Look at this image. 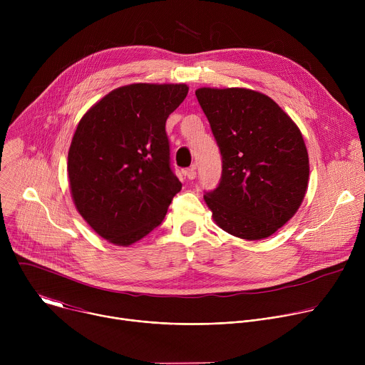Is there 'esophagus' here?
Returning <instances> with one entry per match:
<instances>
[{
  "mask_svg": "<svg viewBox=\"0 0 365 365\" xmlns=\"http://www.w3.org/2000/svg\"><path fill=\"white\" fill-rule=\"evenodd\" d=\"M185 176H186L189 180H193V179L196 178V168H195V166H192V168L186 169V172H185Z\"/></svg>",
  "mask_w": 365,
  "mask_h": 365,
  "instance_id": "esophagus-1",
  "label": "esophagus"
}]
</instances>
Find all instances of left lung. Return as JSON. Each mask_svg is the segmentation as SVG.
Here are the masks:
<instances>
[{
	"label": "left lung",
	"mask_w": 365,
	"mask_h": 365,
	"mask_svg": "<svg viewBox=\"0 0 365 365\" xmlns=\"http://www.w3.org/2000/svg\"><path fill=\"white\" fill-rule=\"evenodd\" d=\"M196 98L222 155V176L203 199L225 232L263 240L299 210L309 155L294 121L267 95L247 88H199Z\"/></svg>",
	"instance_id": "8db88e82"
}]
</instances>
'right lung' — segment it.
I'll return each instance as SVG.
<instances>
[{
	"label": "right lung",
	"mask_w": 365,
	"mask_h": 365,
	"mask_svg": "<svg viewBox=\"0 0 365 365\" xmlns=\"http://www.w3.org/2000/svg\"><path fill=\"white\" fill-rule=\"evenodd\" d=\"M187 91L186 83L120 86L81 118L68 153L71 193L108 242L128 247L145 237L180 192L165 127Z\"/></svg>",
	"instance_id": "right-lung-1"
}]
</instances>
